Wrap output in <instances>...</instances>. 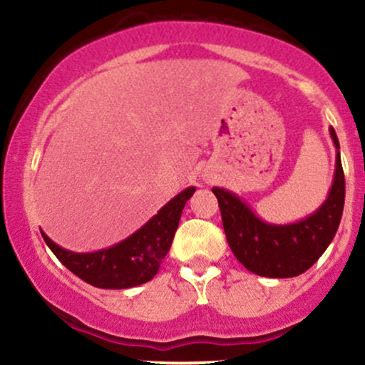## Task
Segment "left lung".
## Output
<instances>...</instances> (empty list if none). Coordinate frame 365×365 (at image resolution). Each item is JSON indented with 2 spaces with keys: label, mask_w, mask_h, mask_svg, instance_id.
Listing matches in <instances>:
<instances>
[{
  "label": "left lung",
  "mask_w": 365,
  "mask_h": 365,
  "mask_svg": "<svg viewBox=\"0 0 365 365\" xmlns=\"http://www.w3.org/2000/svg\"><path fill=\"white\" fill-rule=\"evenodd\" d=\"M334 145L338 137L331 128ZM221 211L230 249L249 271L267 278H293L305 273L324 254L336 233L345 204V175L340 150L328 199L307 220L293 225H267L223 188H212Z\"/></svg>",
  "instance_id": "1"
}]
</instances>
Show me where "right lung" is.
Here are the masks:
<instances>
[{"mask_svg":"<svg viewBox=\"0 0 365 365\" xmlns=\"http://www.w3.org/2000/svg\"><path fill=\"white\" fill-rule=\"evenodd\" d=\"M194 187L187 188L171 199L153 220H149L139 232L111 249L92 254H75L61 249L44 235L53 254L73 274L98 288H130L142 284L156 276L163 259L168 254L175 232L178 228L183 206Z\"/></svg>","mask_w":365,"mask_h":365,"instance_id":"add662e5","label":"right lung"}]
</instances>
